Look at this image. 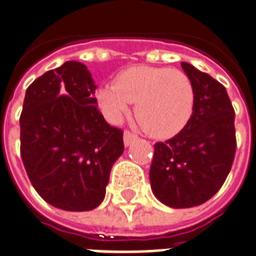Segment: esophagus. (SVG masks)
<instances>
[{
  "instance_id": "34e87169",
  "label": "esophagus",
  "mask_w": 256,
  "mask_h": 256,
  "mask_svg": "<svg viewBox=\"0 0 256 256\" xmlns=\"http://www.w3.org/2000/svg\"><path fill=\"white\" fill-rule=\"evenodd\" d=\"M136 140H137V136L133 133H130V132H124V134H123V142H124L126 146L133 144Z\"/></svg>"
}]
</instances>
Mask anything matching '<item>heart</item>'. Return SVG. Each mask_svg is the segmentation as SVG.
<instances>
[{
    "instance_id": "obj_1",
    "label": "heart",
    "mask_w": 256,
    "mask_h": 256,
    "mask_svg": "<svg viewBox=\"0 0 256 256\" xmlns=\"http://www.w3.org/2000/svg\"><path fill=\"white\" fill-rule=\"evenodd\" d=\"M106 118L118 123L136 106V116L154 138H170L182 130L194 108V89L181 71L167 67L134 66L118 75L116 84L98 90Z\"/></svg>"
}]
</instances>
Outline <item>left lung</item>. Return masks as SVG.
Wrapping results in <instances>:
<instances>
[{"mask_svg":"<svg viewBox=\"0 0 256 256\" xmlns=\"http://www.w3.org/2000/svg\"><path fill=\"white\" fill-rule=\"evenodd\" d=\"M181 66L194 89L193 114L177 136L156 142L150 170L152 192L172 208H189L212 198L236 152L234 110L225 86L192 64Z\"/></svg>","mask_w":256,"mask_h":256,"instance_id":"obj_1","label":"left lung"}]
</instances>
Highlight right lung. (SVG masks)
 Masks as SVG:
<instances>
[{
  "mask_svg": "<svg viewBox=\"0 0 256 256\" xmlns=\"http://www.w3.org/2000/svg\"><path fill=\"white\" fill-rule=\"evenodd\" d=\"M86 66L66 62L26 90L20 115V154L32 186L66 211H90L106 198L123 132L97 110Z\"/></svg>",
  "mask_w": 256,
  "mask_h": 256,
  "instance_id": "1",
  "label": "right lung"
}]
</instances>
